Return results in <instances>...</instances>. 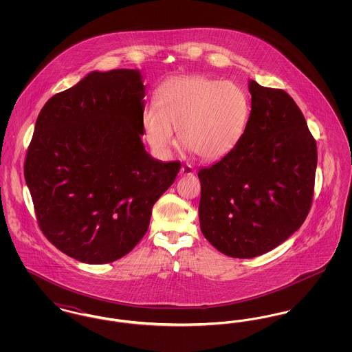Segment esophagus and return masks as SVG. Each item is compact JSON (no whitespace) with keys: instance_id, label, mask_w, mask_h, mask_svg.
<instances>
[{"instance_id":"34e87169","label":"esophagus","mask_w":352,"mask_h":352,"mask_svg":"<svg viewBox=\"0 0 352 352\" xmlns=\"http://www.w3.org/2000/svg\"><path fill=\"white\" fill-rule=\"evenodd\" d=\"M192 174H194V168L191 165L186 164L181 168V175H192Z\"/></svg>"}]
</instances>
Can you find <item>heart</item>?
I'll return each instance as SVG.
<instances>
[{
    "label": "heart",
    "instance_id": "obj_1",
    "mask_svg": "<svg viewBox=\"0 0 352 352\" xmlns=\"http://www.w3.org/2000/svg\"><path fill=\"white\" fill-rule=\"evenodd\" d=\"M251 112L248 94L234 82L206 76H178L162 84L157 102L142 118L145 137L158 153L177 142L201 160L214 161L234 151L244 135Z\"/></svg>",
    "mask_w": 352,
    "mask_h": 352
}]
</instances>
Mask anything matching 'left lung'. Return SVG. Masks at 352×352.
Wrapping results in <instances>:
<instances>
[{
  "label": "left lung",
  "instance_id": "left-lung-1",
  "mask_svg": "<svg viewBox=\"0 0 352 352\" xmlns=\"http://www.w3.org/2000/svg\"><path fill=\"white\" fill-rule=\"evenodd\" d=\"M251 115L234 151L199 170L201 234L219 252L252 258L283 244L309 214L317 144L285 91L250 82Z\"/></svg>",
  "mask_w": 352,
  "mask_h": 352
}]
</instances>
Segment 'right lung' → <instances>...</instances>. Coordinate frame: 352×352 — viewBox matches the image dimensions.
<instances>
[{
  "label": "right lung",
  "mask_w": 352,
  "mask_h": 352,
  "mask_svg": "<svg viewBox=\"0 0 352 352\" xmlns=\"http://www.w3.org/2000/svg\"><path fill=\"white\" fill-rule=\"evenodd\" d=\"M144 98L140 69L92 71L36 118L25 179L39 228L80 263L108 264L132 251L179 173L181 162L145 151Z\"/></svg>",
  "instance_id": "obj_1"
}]
</instances>
